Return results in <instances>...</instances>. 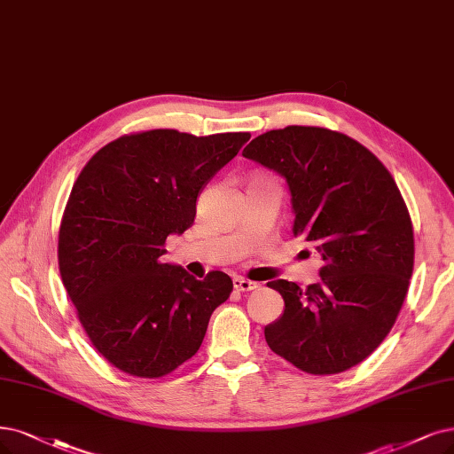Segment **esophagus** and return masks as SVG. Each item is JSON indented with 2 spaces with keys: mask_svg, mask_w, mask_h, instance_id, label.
Masks as SVG:
<instances>
[{
  "mask_svg": "<svg viewBox=\"0 0 454 454\" xmlns=\"http://www.w3.org/2000/svg\"><path fill=\"white\" fill-rule=\"evenodd\" d=\"M233 288H236L238 292H250V290H256L258 284L248 280V278H243V277H236L233 278Z\"/></svg>",
  "mask_w": 454,
  "mask_h": 454,
  "instance_id": "esophagus-1",
  "label": "esophagus"
}]
</instances>
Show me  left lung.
<instances>
[{"mask_svg":"<svg viewBox=\"0 0 454 454\" xmlns=\"http://www.w3.org/2000/svg\"><path fill=\"white\" fill-rule=\"evenodd\" d=\"M243 157L286 177L294 236L324 258L322 280L305 290L267 282L284 314L265 327V340L299 371L344 372L383 342L406 299L415 256L406 201L380 159L337 130H270Z\"/></svg>","mask_w":454,"mask_h":454,"instance_id":"1","label":"left lung"}]
</instances>
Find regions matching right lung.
<instances>
[{
	"mask_svg": "<svg viewBox=\"0 0 454 454\" xmlns=\"http://www.w3.org/2000/svg\"><path fill=\"white\" fill-rule=\"evenodd\" d=\"M248 138L174 129L125 134L98 149L74 181L59 226L61 280L95 349L125 374L176 371L230 297L226 273L196 280L160 256L170 233L192 226L206 183Z\"/></svg>",
	"mask_w": 454,
	"mask_h": 454,
	"instance_id": "obj_1",
	"label": "right lung"
}]
</instances>
